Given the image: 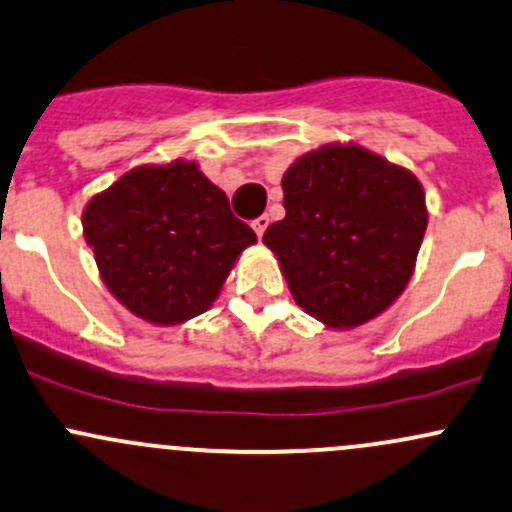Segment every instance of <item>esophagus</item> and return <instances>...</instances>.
Listing matches in <instances>:
<instances>
[{"label": "esophagus", "instance_id": "34e87169", "mask_svg": "<svg viewBox=\"0 0 512 512\" xmlns=\"http://www.w3.org/2000/svg\"><path fill=\"white\" fill-rule=\"evenodd\" d=\"M267 225H270V218H267V215H260V218H257L255 223H252V228H255L257 238H262V235H265Z\"/></svg>", "mask_w": 512, "mask_h": 512}]
</instances>
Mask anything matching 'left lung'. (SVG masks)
Wrapping results in <instances>:
<instances>
[{
  "label": "left lung",
  "instance_id": "left-lung-1",
  "mask_svg": "<svg viewBox=\"0 0 512 512\" xmlns=\"http://www.w3.org/2000/svg\"><path fill=\"white\" fill-rule=\"evenodd\" d=\"M284 215L265 230L292 297L331 328L383 314L410 282L427 230L412 171L358 147L326 144L282 179Z\"/></svg>",
  "mask_w": 512,
  "mask_h": 512
}]
</instances>
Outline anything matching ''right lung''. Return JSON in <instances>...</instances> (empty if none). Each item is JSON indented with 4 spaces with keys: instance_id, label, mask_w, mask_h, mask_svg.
I'll return each mask as SVG.
<instances>
[{
    "instance_id": "1",
    "label": "right lung",
    "mask_w": 512,
    "mask_h": 512,
    "mask_svg": "<svg viewBox=\"0 0 512 512\" xmlns=\"http://www.w3.org/2000/svg\"><path fill=\"white\" fill-rule=\"evenodd\" d=\"M83 235L102 282L149 324H184L211 309L257 235L193 161L137 166L90 198Z\"/></svg>"
}]
</instances>
